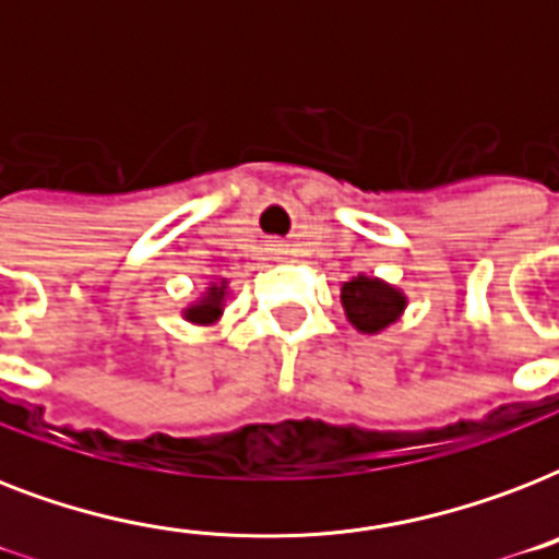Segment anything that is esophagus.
I'll return each mask as SVG.
<instances>
[{
	"instance_id": "obj_1",
	"label": "esophagus",
	"mask_w": 559,
	"mask_h": 559,
	"mask_svg": "<svg viewBox=\"0 0 559 559\" xmlns=\"http://www.w3.org/2000/svg\"><path fill=\"white\" fill-rule=\"evenodd\" d=\"M275 249H281V243H275Z\"/></svg>"
}]
</instances>
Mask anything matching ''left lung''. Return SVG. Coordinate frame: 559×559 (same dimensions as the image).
<instances>
[{
    "mask_svg": "<svg viewBox=\"0 0 559 559\" xmlns=\"http://www.w3.org/2000/svg\"><path fill=\"white\" fill-rule=\"evenodd\" d=\"M342 307L348 322L366 336H377L406 313V293L377 275H354L342 284Z\"/></svg>",
    "mask_w": 559,
    "mask_h": 559,
    "instance_id": "obj_1",
    "label": "left lung"
}]
</instances>
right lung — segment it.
I'll return each instance as SVG.
<instances>
[{
    "mask_svg": "<svg viewBox=\"0 0 559 559\" xmlns=\"http://www.w3.org/2000/svg\"><path fill=\"white\" fill-rule=\"evenodd\" d=\"M228 301V278H214L209 287L202 289L200 298H193L191 305L182 307V319L200 328H214L223 319Z\"/></svg>",
    "mask_w": 559,
    "mask_h": 559,
    "instance_id": "add662e5",
    "label": "right lung"
}]
</instances>
